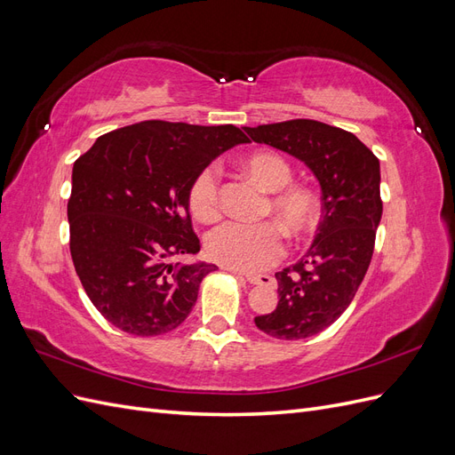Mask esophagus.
<instances>
[{
  "mask_svg": "<svg viewBox=\"0 0 455 455\" xmlns=\"http://www.w3.org/2000/svg\"><path fill=\"white\" fill-rule=\"evenodd\" d=\"M237 273V271H235ZM244 279L249 281L251 284H269L273 279L269 277V275H258V273H249L244 275Z\"/></svg>",
  "mask_w": 455,
  "mask_h": 455,
  "instance_id": "1",
  "label": "esophagus"
}]
</instances>
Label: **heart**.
Returning a JSON list of instances; mask_svg holds the SVG:
<instances>
[{
  "label": "heart",
  "instance_id": "heart-1",
  "mask_svg": "<svg viewBox=\"0 0 455 455\" xmlns=\"http://www.w3.org/2000/svg\"><path fill=\"white\" fill-rule=\"evenodd\" d=\"M243 171L266 191H271L267 212L294 239L315 231L321 218V203L315 191L291 184L292 167L275 151H256L243 161ZM189 211L197 220L211 222L220 214V172L212 164L201 169L189 186ZM279 224L226 222L214 228L204 239V249L218 264L237 271L271 267L284 254V233Z\"/></svg>",
  "mask_w": 455,
  "mask_h": 455
}]
</instances>
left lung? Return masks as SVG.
<instances>
[{
    "label": "left lung",
    "instance_id": "8db88e82",
    "mask_svg": "<svg viewBox=\"0 0 455 455\" xmlns=\"http://www.w3.org/2000/svg\"><path fill=\"white\" fill-rule=\"evenodd\" d=\"M244 131L254 142L304 161L323 189V220L311 249L275 273L277 309L254 319L267 336L306 339L339 319L364 279L383 211L379 159L353 132L313 119Z\"/></svg>",
    "mask_w": 455,
    "mask_h": 455
}]
</instances>
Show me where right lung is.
<instances>
[{
  "label": "right lung",
  "instance_id": "1",
  "mask_svg": "<svg viewBox=\"0 0 455 455\" xmlns=\"http://www.w3.org/2000/svg\"><path fill=\"white\" fill-rule=\"evenodd\" d=\"M249 142L235 125L142 121L96 139L72 171L70 252L92 306L132 336H161L194 309L212 264L197 254L189 186L222 151Z\"/></svg>",
  "mask_w": 455,
  "mask_h": 455
}]
</instances>
